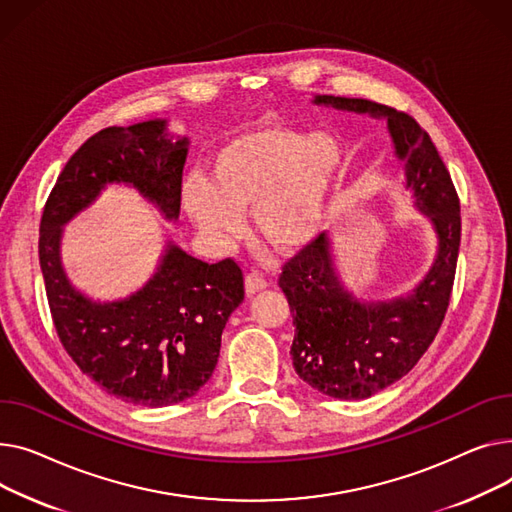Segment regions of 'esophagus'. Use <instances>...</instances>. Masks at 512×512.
I'll use <instances>...</instances> for the list:
<instances>
[{
  "label": "esophagus",
  "instance_id": "1",
  "mask_svg": "<svg viewBox=\"0 0 512 512\" xmlns=\"http://www.w3.org/2000/svg\"><path fill=\"white\" fill-rule=\"evenodd\" d=\"M246 295L248 297H252V295H256V293H260V291H264L270 283L262 277V275H258V273H250L248 277H246Z\"/></svg>",
  "mask_w": 512,
  "mask_h": 512
}]
</instances>
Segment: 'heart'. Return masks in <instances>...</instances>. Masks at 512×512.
<instances>
[{"mask_svg": "<svg viewBox=\"0 0 512 512\" xmlns=\"http://www.w3.org/2000/svg\"><path fill=\"white\" fill-rule=\"evenodd\" d=\"M345 167V148L328 132L256 126L231 136L210 161V184L190 179L184 206L192 221L223 242L256 229L268 246L295 254L314 244L328 223Z\"/></svg>", "mask_w": 512, "mask_h": 512, "instance_id": "heart-1", "label": "heart"}]
</instances>
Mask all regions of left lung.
<instances>
[{
  "label": "left lung",
  "instance_id": "1",
  "mask_svg": "<svg viewBox=\"0 0 512 512\" xmlns=\"http://www.w3.org/2000/svg\"><path fill=\"white\" fill-rule=\"evenodd\" d=\"M312 103L386 119L403 165V188L436 235V256L424 279L393 299L374 302L345 287L328 233L283 268L279 285L295 324L291 359L297 376L322 395L359 401L411 372L434 341L453 291L461 206L434 142L411 115L368 99L316 95Z\"/></svg>",
  "mask_w": 512,
  "mask_h": 512
}]
</instances>
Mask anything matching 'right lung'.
I'll return each instance as SVG.
<instances>
[{"label": "right lung", "mask_w": 512, "mask_h": 512, "mask_svg": "<svg viewBox=\"0 0 512 512\" xmlns=\"http://www.w3.org/2000/svg\"><path fill=\"white\" fill-rule=\"evenodd\" d=\"M188 148L167 119L101 130L70 157L41 217L39 260L59 341L105 393L140 407L182 403L213 376L223 328L244 302L242 270L231 258L202 262L167 239L140 289L103 302L70 281L62 239L109 186L136 190L177 221Z\"/></svg>", "instance_id": "add662e5"}]
</instances>
